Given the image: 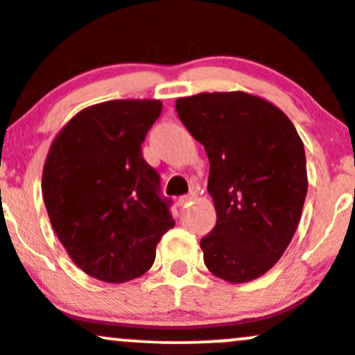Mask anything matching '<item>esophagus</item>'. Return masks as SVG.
Returning <instances> with one entry per match:
<instances>
[{
    "instance_id": "obj_1",
    "label": "esophagus",
    "mask_w": 355,
    "mask_h": 355,
    "mask_svg": "<svg viewBox=\"0 0 355 355\" xmlns=\"http://www.w3.org/2000/svg\"><path fill=\"white\" fill-rule=\"evenodd\" d=\"M194 199H196V193H189V194L181 196V198L178 199V202H179V206H186V204L193 202Z\"/></svg>"
}]
</instances>
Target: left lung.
Here are the masks:
<instances>
[{
    "label": "left lung",
    "instance_id": "obj_1",
    "mask_svg": "<svg viewBox=\"0 0 355 355\" xmlns=\"http://www.w3.org/2000/svg\"><path fill=\"white\" fill-rule=\"evenodd\" d=\"M176 111L209 157L207 191L218 220L201 239L204 264L231 284L264 276L302 216V139L277 106L244 91L179 98Z\"/></svg>",
    "mask_w": 355,
    "mask_h": 355
}]
</instances>
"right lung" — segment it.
<instances>
[{
    "instance_id": "add662e5",
    "label": "right lung",
    "mask_w": 355,
    "mask_h": 355,
    "mask_svg": "<svg viewBox=\"0 0 355 355\" xmlns=\"http://www.w3.org/2000/svg\"><path fill=\"white\" fill-rule=\"evenodd\" d=\"M161 110L157 99L94 104L66 123L46 156L41 191L51 226L74 264L98 281L143 276L174 227L159 174L141 151Z\"/></svg>"
}]
</instances>
